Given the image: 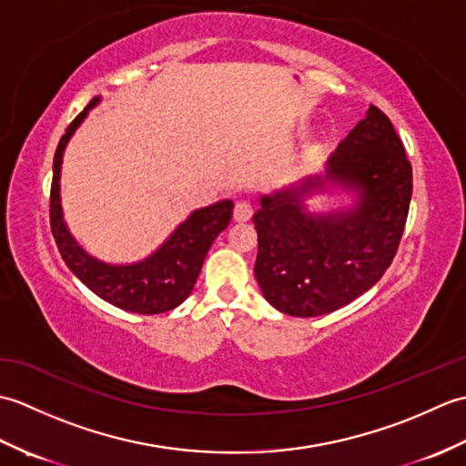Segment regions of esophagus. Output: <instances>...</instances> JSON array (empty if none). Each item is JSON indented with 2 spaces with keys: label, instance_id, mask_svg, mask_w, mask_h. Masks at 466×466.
Instances as JSON below:
<instances>
[{
  "label": "esophagus",
  "instance_id": "obj_1",
  "mask_svg": "<svg viewBox=\"0 0 466 466\" xmlns=\"http://www.w3.org/2000/svg\"><path fill=\"white\" fill-rule=\"evenodd\" d=\"M252 214H254L252 204L246 202V200L238 202V204H236V208H234V220L236 222H248L250 218H252Z\"/></svg>",
  "mask_w": 466,
  "mask_h": 466
}]
</instances>
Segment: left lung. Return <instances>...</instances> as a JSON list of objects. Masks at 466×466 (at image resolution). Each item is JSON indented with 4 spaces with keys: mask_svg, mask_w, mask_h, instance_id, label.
<instances>
[{
    "mask_svg": "<svg viewBox=\"0 0 466 466\" xmlns=\"http://www.w3.org/2000/svg\"><path fill=\"white\" fill-rule=\"evenodd\" d=\"M316 191L351 202L309 213ZM412 167L389 117L370 106L326 157L324 170L260 196L254 274L276 310L300 319L342 309L382 279L407 224Z\"/></svg>",
    "mask_w": 466,
    "mask_h": 466,
    "instance_id": "left-lung-1",
    "label": "left lung"
}]
</instances>
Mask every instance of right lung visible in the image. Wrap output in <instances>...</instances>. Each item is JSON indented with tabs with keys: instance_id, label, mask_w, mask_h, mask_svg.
<instances>
[{
	"instance_id": "add662e5",
	"label": "right lung",
	"mask_w": 466,
	"mask_h": 466,
	"mask_svg": "<svg viewBox=\"0 0 466 466\" xmlns=\"http://www.w3.org/2000/svg\"><path fill=\"white\" fill-rule=\"evenodd\" d=\"M100 102L102 96H96L86 106V110L67 126L54 156L49 222H52L57 250L67 268L76 274V279L96 296H100L102 300L114 304L116 309L136 314L167 312L180 306L192 294L208 250H210L216 236L224 232L232 220L234 202L220 200L198 208L184 222L176 226V230L160 244V248H156L142 260L110 264L96 258L74 238L64 220L59 177H62V162L67 142L72 140L77 127L84 124L90 110H94Z\"/></svg>"
}]
</instances>
